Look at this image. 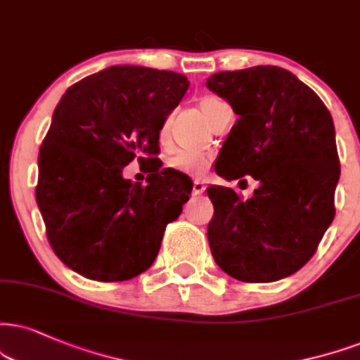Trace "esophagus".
I'll list each match as a JSON object with an SVG mask.
<instances>
[{
  "instance_id": "obj_1",
  "label": "esophagus",
  "mask_w": 360,
  "mask_h": 360,
  "mask_svg": "<svg viewBox=\"0 0 360 360\" xmlns=\"http://www.w3.org/2000/svg\"><path fill=\"white\" fill-rule=\"evenodd\" d=\"M205 192V184L200 180H195L193 181V195H200Z\"/></svg>"
}]
</instances>
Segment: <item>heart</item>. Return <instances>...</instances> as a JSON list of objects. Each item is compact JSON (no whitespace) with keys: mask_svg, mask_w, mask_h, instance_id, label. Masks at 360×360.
Returning <instances> with one entry per match:
<instances>
[{"mask_svg":"<svg viewBox=\"0 0 360 360\" xmlns=\"http://www.w3.org/2000/svg\"><path fill=\"white\" fill-rule=\"evenodd\" d=\"M224 101L217 98H203L200 101V112L203 113L208 122L212 120V115ZM168 130H170V120H167L160 128V140L165 141L168 139ZM168 167L172 170H176L180 173L190 176H203L210 168V157L207 153L202 152H190V150H184V152L175 153L173 157L168 158Z\"/></svg>","mask_w":360,"mask_h":360,"instance_id":"heart-1","label":"heart"}]
</instances>
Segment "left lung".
Wrapping results in <instances>:
<instances>
[{"mask_svg":"<svg viewBox=\"0 0 360 360\" xmlns=\"http://www.w3.org/2000/svg\"><path fill=\"white\" fill-rule=\"evenodd\" d=\"M207 88L238 115L217 175L260 184L247 200L232 188H207L215 208L207 232L212 255L237 281H281L307 264L334 220V122L317 93L278 66L215 73Z\"/></svg>","mask_w":360,"mask_h":360,"instance_id":"8db88e82","label":"left lung"}]
</instances>
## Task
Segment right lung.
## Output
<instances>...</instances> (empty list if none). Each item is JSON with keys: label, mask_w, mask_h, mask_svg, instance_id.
<instances>
[{"label": "right lung", "mask_w": 360, "mask_h": 360, "mask_svg": "<svg viewBox=\"0 0 360 360\" xmlns=\"http://www.w3.org/2000/svg\"><path fill=\"white\" fill-rule=\"evenodd\" d=\"M185 75L117 65L70 86L38 155L37 203L66 267L100 282L130 281L157 259L192 180L158 162L160 128L188 90ZM146 157L143 158V155ZM147 185L122 179L133 158Z\"/></svg>", "instance_id": "add662e5"}]
</instances>
